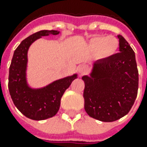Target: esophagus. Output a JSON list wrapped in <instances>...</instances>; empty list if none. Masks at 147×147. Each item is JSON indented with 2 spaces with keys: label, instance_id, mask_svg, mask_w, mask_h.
Wrapping results in <instances>:
<instances>
[{
  "label": "esophagus",
  "instance_id": "obj_1",
  "mask_svg": "<svg viewBox=\"0 0 147 147\" xmlns=\"http://www.w3.org/2000/svg\"><path fill=\"white\" fill-rule=\"evenodd\" d=\"M88 71V66L86 65H79L78 67V72L79 73V74H87V72Z\"/></svg>",
  "mask_w": 147,
  "mask_h": 147
}]
</instances>
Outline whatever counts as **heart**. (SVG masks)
Listing matches in <instances>:
<instances>
[{
	"label": "heart",
	"mask_w": 147,
	"mask_h": 147,
	"mask_svg": "<svg viewBox=\"0 0 147 147\" xmlns=\"http://www.w3.org/2000/svg\"><path fill=\"white\" fill-rule=\"evenodd\" d=\"M119 45L118 39L113 36H96L90 41V49L101 58H108L115 54Z\"/></svg>",
	"instance_id": "1"
}]
</instances>
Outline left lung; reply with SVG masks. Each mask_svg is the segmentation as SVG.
<instances>
[{"instance_id":"1","label":"left lung","mask_w":147,"mask_h":147,"mask_svg":"<svg viewBox=\"0 0 147 147\" xmlns=\"http://www.w3.org/2000/svg\"><path fill=\"white\" fill-rule=\"evenodd\" d=\"M119 52L93 64L90 76H83L84 109L90 117L113 122L126 115L137 98L138 70L135 53L118 35Z\"/></svg>"}]
</instances>
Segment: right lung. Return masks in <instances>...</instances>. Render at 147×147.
<instances>
[{"instance_id": "1", "label": "right lung", "mask_w": 147, "mask_h": 147, "mask_svg": "<svg viewBox=\"0 0 147 147\" xmlns=\"http://www.w3.org/2000/svg\"><path fill=\"white\" fill-rule=\"evenodd\" d=\"M55 30H42L25 38L14 51L9 71L8 88L14 105L27 118L43 120L56 115L59 109L60 99L77 74L66 77L51 82L47 87L33 89L26 80L28 51L37 39L50 34L57 35Z\"/></svg>"}]
</instances>
